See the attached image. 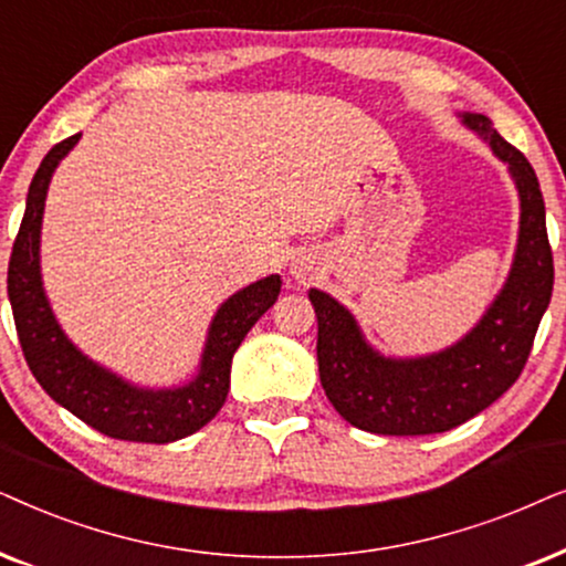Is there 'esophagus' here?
<instances>
[{"label":"esophagus","instance_id":"1","mask_svg":"<svg viewBox=\"0 0 566 566\" xmlns=\"http://www.w3.org/2000/svg\"><path fill=\"white\" fill-rule=\"evenodd\" d=\"M292 274H295L297 279H307V271H305L303 266H295V269H292Z\"/></svg>","mask_w":566,"mask_h":566}]
</instances>
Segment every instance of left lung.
Segmentation results:
<instances>
[{"mask_svg":"<svg viewBox=\"0 0 566 566\" xmlns=\"http://www.w3.org/2000/svg\"><path fill=\"white\" fill-rule=\"evenodd\" d=\"M507 165L520 199L515 259L500 295L463 338L421 357H386L326 292L307 297L318 315V373L334 409L375 434L448 432L492 406L528 361L554 290V259L536 170L481 113H458Z\"/></svg>","mask_w":566,"mask_h":566,"instance_id":"obj_1","label":"left lung"}]
</instances>
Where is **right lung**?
<instances>
[{
    "label": "right lung",
    "instance_id": "add662e5",
    "mask_svg": "<svg viewBox=\"0 0 566 566\" xmlns=\"http://www.w3.org/2000/svg\"><path fill=\"white\" fill-rule=\"evenodd\" d=\"M80 137L82 134H74L51 147L30 180L25 214L7 269V295L14 326L30 373L59 406L113 440L165 446L193 434L222 409L230 390L232 354L253 323L276 303L282 279L279 274L263 276L217 307L201 349L199 370L184 386H134L108 367L97 365L59 326L41 276V224L49 184Z\"/></svg>",
    "mask_w": 566,
    "mask_h": 566
}]
</instances>
